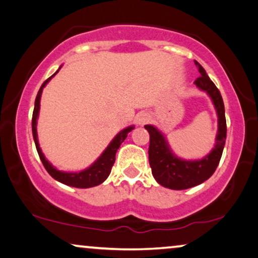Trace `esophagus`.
<instances>
[{
	"mask_svg": "<svg viewBox=\"0 0 258 258\" xmlns=\"http://www.w3.org/2000/svg\"><path fill=\"white\" fill-rule=\"evenodd\" d=\"M149 119H150V115L147 114V113H139L136 118V122L142 126V125H145V123L149 121Z\"/></svg>",
	"mask_w": 258,
	"mask_h": 258,
	"instance_id": "esophagus-1",
	"label": "esophagus"
}]
</instances>
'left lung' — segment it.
Here are the masks:
<instances>
[{
	"mask_svg": "<svg viewBox=\"0 0 258 258\" xmlns=\"http://www.w3.org/2000/svg\"><path fill=\"white\" fill-rule=\"evenodd\" d=\"M201 77L195 85L210 97L218 116V130L216 144L211 152L197 160H185L172 152L166 137L153 125H145L150 133L149 160L152 174L157 183L171 190H185L208 180L217 169L226 139V120L224 102L218 88L208 77L203 67L195 61Z\"/></svg>",
	"mask_w": 258,
	"mask_h": 258,
	"instance_id": "obj_1",
	"label": "left lung"
}]
</instances>
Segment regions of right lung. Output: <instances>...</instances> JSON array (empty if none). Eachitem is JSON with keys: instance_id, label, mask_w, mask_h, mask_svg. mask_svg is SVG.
Segmentation results:
<instances>
[{"instance_id": "1", "label": "right lung", "mask_w": 258, "mask_h": 258, "mask_svg": "<svg viewBox=\"0 0 258 258\" xmlns=\"http://www.w3.org/2000/svg\"><path fill=\"white\" fill-rule=\"evenodd\" d=\"M60 70H61V66L59 67V70L51 75L50 78H48L47 80L43 82L42 86H41L39 89V92H37V95L35 99V105H34L33 119H32V130H33V138H34V142H35L37 153H39V157L41 161H42L44 169L47 170V172L49 173L55 180L60 181V183H62L64 185H68V186L79 187V188H88V187L97 186V185H100L101 183H104V181L107 179L109 173H111L113 164H114L115 161L116 151H118L123 140L126 139L127 135L135 128V126L132 125L121 130V131H120L118 135L112 139V142L108 144V146L106 147L104 152L101 153V156L99 157L98 159L91 165V166L87 167V169L79 171V172H64V171H60L57 170L56 167H54L53 165L47 160V158L44 157L42 151H41L39 139H37L36 126H37V118H39V112H40V100H41V95H42L43 88L46 87V85L50 81L51 78L55 77V75L59 73Z\"/></svg>"}]
</instances>
